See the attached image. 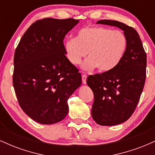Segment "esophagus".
<instances>
[{"instance_id":"1","label":"esophagus","mask_w":155,"mask_h":155,"mask_svg":"<svg viewBox=\"0 0 155 155\" xmlns=\"http://www.w3.org/2000/svg\"><path fill=\"white\" fill-rule=\"evenodd\" d=\"M81 77H82V82H83V84H87V76L86 74H83V75L81 76Z\"/></svg>"}]
</instances>
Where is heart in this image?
Returning a JSON list of instances; mask_svg holds the SVG:
<instances>
[{
  "mask_svg": "<svg viewBox=\"0 0 155 155\" xmlns=\"http://www.w3.org/2000/svg\"><path fill=\"white\" fill-rule=\"evenodd\" d=\"M127 40L120 31L104 27H85L77 31L75 38L64 43L67 59L73 65H79L88 54L82 68L91 71L97 68L101 72L116 68L127 49Z\"/></svg>",
  "mask_w": 155,
  "mask_h": 155,
  "instance_id": "b5f03b06",
  "label": "heart"
}]
</instances>
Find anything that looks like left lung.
<instances>
[{"label": "left lung", "instance_id": "obj_1", "mask_svg": "<svg viewBox=\"0 0 155 155\" xmlns=\"http://www.w3.org/2000/svg\"><path fill=\"white\" fill-rule=\"evenodd\" d=\"M97 24L120 28L127 40V49L116 68L90 75L87 79L94 94L92 118L100 125L113 126L127 121L136 109L145 83L147 54L139 35L132 27L108 19Z\"/></svg>", "mask_w": 155, "mask_h": 155}]
</instances>
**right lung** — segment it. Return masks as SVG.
<instances>
[{"instance_id": "obj_1", "label": "right lung", "mask_w": 155, "mask_h": 155, "mask_svg": "<svg viewBox=\"0 0 155 155\" xmlns=\"http://www.w3.org/2000/svg\"><path fill=\"white\" fill-rule=\"evenodd\" d=\"M79 22L44 18L22 35L14 58L13 85L19 104L32 120L51 124L68 112V99L81 84V75L67 59L65 35Z\"/></svg>"}]
</instances>
